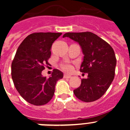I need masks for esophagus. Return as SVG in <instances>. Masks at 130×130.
<instances>
[{"label":"esophagus","mask_w":130,"mask_h":130,"mask_svg":"<svg viewBox=\"0 0 130 130\" xmlns=\"http://www.w3.org/2000/svg\"><path fill=\"white\" fill-rule=\"evenodd\" d=\"M71 75H67V74H64V78H65V79H70V78H71Z\"/></svg>","instance_id":"obj_1"}]
</instances>
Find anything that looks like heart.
Instances as JSON below:
<instances>
[{"label":"heart","instance_id":"b5f03b06","mask_svg":"<svg viewBox=\"0 0 130 130\" xmlns=\"http://www.w3.org/2000/svg\"><path fill=\"white\" fill-rule=\"evenodd\" d=\"M60 68L64 72H66V73H70L73 71V67L70 63L69 62H64L60 66Z\"/></svg>","mask_w":130,"mask_h":130}]
</instances>
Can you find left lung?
<instances>
[{
  "label": "left lung",
  "instance_id": "1",
  "mask_svg": "<svg viewBox=\"0 0 130 130\" xmlns=\"http://www.w3.org/2000/svg\"><path fill=\"white\" fill-rule=\"evenodd\" d=\"M77 42L84 54L80 71L88 73L81 79V85L73 90L78 99L92 102L100 98L112 82L117 64L112 47L105 40L90 32H68L62 36Z\"/></svg>",
  "mask_w": 130,
  "mask_h": 130
}]
</instances>
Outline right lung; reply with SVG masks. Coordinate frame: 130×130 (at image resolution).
Wrapping results in <instances>:
<instances>
[{
  "label": "right lung",
  "mask_w": 130,
  "mask_h": 130,
  "mask_svg": "<svg viewBox=\"0 0 130 130\" xmlns=\"http://www.w3.org/2000/svg\"><path fill=\"white\" fill-rule=\"evenodd\" d=\"M62 33L34 32L26 36L16 51L11 63V77L19 94L34 105H43L52 99L55 85L63 77L57 69L50 77L42 72L51 57L53 43Z\"/></svg>",
  "instance_id": "1"
}]
</instances>
